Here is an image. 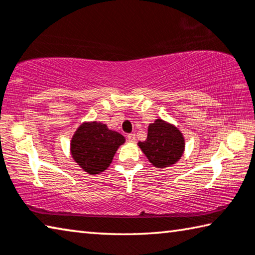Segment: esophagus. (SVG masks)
<instances>
[{
  "instance_id": "34e87169",
  "label": "esophagus",
  "mask_w": 255,
  "mask_h": 255,
  "mask_svg": "<svg viewBox=\"0 0 255 255\" xmlns=\"http://www.w3.org/2000/svg\"><path fill=\"white\" fill-rule=\"evenodd\" d=\"M127 138H128L129 143H135V141H136V135H135V133H129V135L127 136Z\"/></svg>"
}]
</instances>
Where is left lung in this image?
Here are the masks:
<instances>
[{
	"instance_id": "1",
	"label": "left lung",
	"mask_w": 255,
	"mask_h": 255,
	"mask_svg": "<svg viewBox=\"0 0 255 255\" xmlns=\"http://www.w3.org/2000/svg\"><path fill=\"white\" fill-rule=\"evenodd\" d=\"M137 145L152 165L157 169H165L182 157L185 140L178 127L158 118L148 125L146 140L138 141Z\"/></svg>"
}]
</instances>
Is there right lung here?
<instances>
[{"label": "right lung", "instance_id": "right-lung-1", "mask_svg": "<svg viewBox=\"0 0 255 255\" xmlns=\"http://www.w3.org/2000/svg\"><path fill=\"white\" fill-rule=\"evenodd\" d=\"M125 137L100 122H84L71 139V155L74 162L88 174L107 170Z\"/></svg>", "mask_w": 255, "mask_h": 255}]
</instances>
